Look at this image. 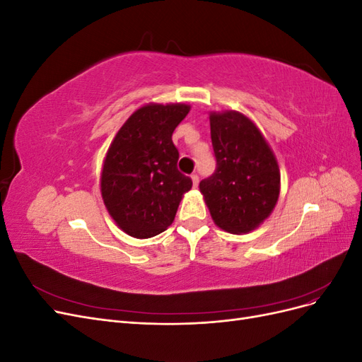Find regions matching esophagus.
I'll return each mask as SVG.
<instances>
[{"label": "esophagus", "mask_w": 362, "mask_h": 362, "mask_svg": "<svg viewBox=\"0 0 362 362\" xmlns=\"http://www.w3.org/2000/svg\"><path fill=\"white\" fill-rule=\"evenodd\" d=\"M192 181H193V187H194V189L198 187V185H199V177H198V175L193 173V175H192Z\"/></svg>", "instance_id": "34e87169"}]
</instances>
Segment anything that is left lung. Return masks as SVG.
Returning a JSON list of instances; mask_svg holds the SVG:
<instances>
[{
	"instance_id": "8db88e82",
	"label": "left lung",
	"mask_w": 362,
	"mask_h": 362,
	"mask_svg": "<svg viewBox=\"0 0 362 362\" xmlns=\"http://www.w3.org/2000/svg\"><path fill=\"white\" fill-rule=\"evenodd\" d=\"M217 168L199 182L214 223L233 234L254 231L275 208L281 173L267 140L243 113H210Z\"/></svg>"
}]
</instances>
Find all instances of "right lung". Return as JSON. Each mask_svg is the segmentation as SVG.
I'll use <instances>...</instances> for the list:
<instances>
[{"mask_svg": "<svg viewBox=\"0 0 362 362\" xmlns=\"http://www.w3.org/2000/svg\"><path fill=\"white\" fill-rule=\"evenodd\" d=\"M187 104H146L115 136L103 164L101 194L116 225L131 237H154L172 225L192 180L177 163L172 134Z\"/></svg>", "mask_w": 362, "mask_h": 362, "instance_id": "1", "label": "right lung"}]
</instances>
